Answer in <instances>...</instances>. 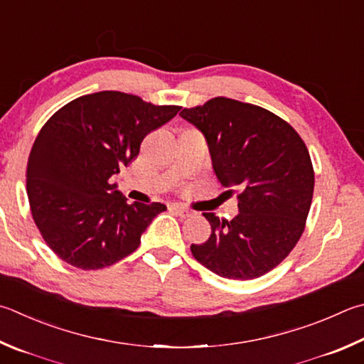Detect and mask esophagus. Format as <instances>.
Instances as JSON below:
<instances>
[{"instance_id":"esophagus-1","label":"esophagus","mask_w":364,"mask_h":364,"mask_svg":"<svg viewBox=\"0 0 364 364\" xmlns=\"http://www.w3.org/2000/svg\"><path fill=\"white\" fill-rule=\"evenodd\" d=\"M171 210H175L176 213L180 215L181 218H191V216H196V215H197L194 210L184 207V205H180V203H173V205H171Z\"/></svg>"}]
</instances>
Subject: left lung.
I'll return each mask as SVG.
<instances>
[{
	"mask_svg": "<svg viewBox=\"0 0 364 364\" xmlns=\"http://www.w3.org/2000/svg\"><path fill=\"white\" fill-rule=\"evenodd\" d=\"M180 116L199 129L208 144L218 180L237 191L239 215L223 220L203 213L211 234L193 256L216 275L257 279L279 266L306 228L315 175L299 134L270 111L226 97Z\"/></svg>",
	"mask_w": 364,
	"mask_h": 364,
	"instance_id": "left-lung-1",
	"label": "left lung"
}]
</instances>
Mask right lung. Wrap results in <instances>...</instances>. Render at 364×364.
<instances>
[{"instance_id": "obj_1", "label": "right lung", "mask_w": 364, "mask_h": 364, "mask_svg": "<svg viewBox=\"0 0 364 364\" xmlns=\"http://www.w3.org/2000/svg\"><path fill=\"white\" fill-rule=\"evenodd\" d=\"M178 111L103 90L67 103L44 124L26 165V194L39 232L60 259L95 270L138 248L141 234L167 207L127 203L109 178Z\"/></svg>"}]
</instances>
